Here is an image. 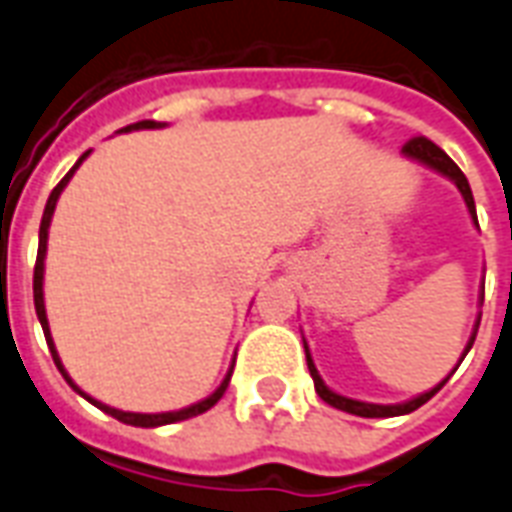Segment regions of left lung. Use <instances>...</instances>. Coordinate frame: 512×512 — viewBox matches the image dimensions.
Instances as JSON below:
<instances>
[{
  "mask_svg": "<svg viewBox=\"0 0 512 512\" xmlns=\"http://www.w3.org/2000/svg\"><path fill=\"white\" fill-rule=\"evenodd\" d=\"M401 151H404L407 157H412V160L423 162V165H429V168L439 170L442 176H448V179L456 181L458 192L464 195V203H467L469 214H472L475 225H478V214H475V198H472V189H469L467 176L461 173V168H458L456 162L450 160L445 151L439 149L437 143H431L429 138L418 135V138L407 140V143H404V149H401ZM478 325H475V333H472V339H469L464 355H467L469 347H472V342H475V336H478ZM306 363H309V374H312L314 388H317V396H320L323 401H328V404H331V407H336V410L350 412V415H361V418H396V415H407V412H415L418 407H423V404H426V401H429L431 396H434V393H437L439 388L445 385V382L450 380V377H445V380L439 382L437 388H431L429 393H423V396H418V399L404 401V404H366V401H355V399H347V396H339V393H333L331 388H328V385L320 380L317 369H314L312 355H309V347H306Z\"/></svg>",
  "mask_w": 512,
  "mask_h": 512,
  "instance_id": "left-lung-1",
  "label": "left lung"
}]
</instances>
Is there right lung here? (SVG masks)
Segmentation results:
<instances>
[{
    "mask_svg": "<svg viewBox=\"0 0 512 512\" xmlns=\"http://www.w3.org/2000/svg\"><path fill=\"white\" fill-rule=\"evenodd\" d=\"M154 127H162V124H157V121H138V124H130V127H124L121 132H130V130H154ZM89 157V151L83 154L81 160L75 162L73 170L64 176L59 184L54 187V192H51V198H48V203H45V211H43V222H40V244H37V263H34V309H37V317H40V325H43V333H45V342H48V347H51V355H54V363L56 369L62 372V377L70 385H73L75 391L81 393V396H86V393L75 385L70 377H67V372H64L62 361H59V355H56V347H54V339H51V331H48V317H45V304H43V260H45V244H48V225H51V217H54V208H56V200H59V195H62V189L67 187V181H70V176H73L75 170H78V165H81L83 160ZM230 374L227 372V377L222 380V385H219L217 391L211 393L208 399L198 401V404H192V407H187V410H179V412H160V415H140V412H121V410H113V407H108V404H102V401H94V399H86L92 401L94 407H100L102 412H108L111 418L121 420V423H130V426H143V429H154V426H168V423H179V420H189L195 418V415H203L206 410H211L214 404H217L222 396H225L227 385H230Z\"/></svg>",
    "mask_w": 512,
    "mask_h": 512,
    "instance_id": "right-lung-1",
    "label": "right lung"
}]
</instances>
